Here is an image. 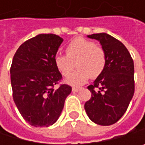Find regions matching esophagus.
Returning <instances> with one entry per match:
<instances>
[{
	"instance_id": "esophagus-1",
	"label": "esophagus",
	"mask_w": 145,
	"mask_h": 145,
	"mask_svg": "<svg viewBox=\"0 0 145 145\" xmlns=\"http://www.w3.org/2000/svg\"><path fill=\"white\" fill-rule=\"evenodd\" d=\"M79 90H80L79 88H76V87H73V88H72V91H73V92H77V91H79Z\"/></svg>"
}]
</instances>
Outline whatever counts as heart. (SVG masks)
Masks as SVG:
<instances>
[{
    "label": "heart",
    "instance_id": "heart-1",
    "mask_svg": "<svg viewBox=\"0 0 145 145\" xmlns=\"http://www.w3.org/2000/svg\"><path fill=\"white\" fill-rule=\"evenodd\" d=\"M66 56L57 55L55 65L64 77L71 74L76 63L78 69L66 80L72 86H80L90 77L99 76L106 67L107 56L104 48L96 45L94 42L82 37L72 40L66 47Z\"/></svg>",
    "mask_w": 145,
    "mask_h": 145
}]
</instances>
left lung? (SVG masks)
Masks as SVG:
<instances>
[{"instance_id": "1", "label": "left lung", "mask_w": 145, "mask_h": 145, "mask_svg": "<svg viewBox=\"0 0 145 145\" xmlns=\"http://www.w3.org/2000/svg\"><path fill=\"white\" fill-rule=\"evenodd\" d=\"M88 37L100 42L106 52L107 63L103 73L88 86L91 97L84 109L95 123L111 125L123 116L133 97V59L126 47L108 34H93Z\"/></svg>"}]
</instances>
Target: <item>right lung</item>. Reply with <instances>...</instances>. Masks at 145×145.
<instances>
[{"mask_svg": "<svg viewBox=\"0 0 145 145\" xmlns=\"http://www.w3.org/2000/svg\"><path fill=\"white\" fill-rule=\"evenodd\" d=\"M63 41L54 34L38 35L23 42L14 56L10 68L14 102L32 126L54 124L72 90L68 84H59L63 76L55 65Z\"/></svg>", "mask_w": 145, "mask_h": 145, "instance_id": "add662e5", "label": "right lung"}]
</instances>
